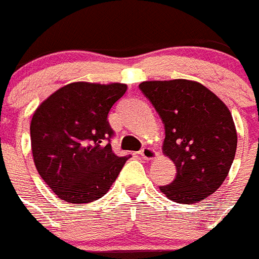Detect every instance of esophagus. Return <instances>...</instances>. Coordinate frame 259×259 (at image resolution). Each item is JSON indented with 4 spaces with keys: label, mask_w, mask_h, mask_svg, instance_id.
Wrapping results in <instances>:
<instances>
[{
    "label": "esophagus",
    "mask_w": 259,
    "mask_h": 259,
    "mask_svg": "<svg viewBox=\"0 0 259 259\" xmlns=\"http://www.w3.org/2000/svg\"><path fill=\"white\" fill-rule=\"evenodd\" d=\"M140 155L142 156L143 159L151 160V159H155L156 156H158V153H156L154 149H151V147H145V149H142L140 151Z\"/></svg>",
    "instance_id": "esophagus-1"
}]
</instances>
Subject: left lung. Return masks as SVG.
I'll return each instance as SVG.
<instances>
[{"mask_svg": "<svg viewBox=\"0 0 259 259\" xmlns=\"http://www.w3.org/2000/svg\"><path fill=\"white\" fill-rule=\"evenodd\" d=\"M140 89L164 123L163 153L177 167V178L160 192L180 204L207 199L224 183L236 155L232 113L197 81H143Z\"/></svg>", "mask_w": 259, "mask_h": 259, "instance_id": "8db88e82", "label": "left lung"}]
</instances>
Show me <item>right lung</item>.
<instances>
[{"label": "right lung", "instance_id": "obj_1", "mask_svg": "<svg viewBox=\"0 0 259 259\" xmlns=\"http://www.w3.org/2000/svg\"><path fill=\"white\" fill-rule=\"evenodd\" d=\"M121 82L77 81L36 108L30 125L36 170L56 196L72 204L103 197L129 156L113 153L112 106L125 95Z\"/></svg>", "mask_w": 259, "mask_h": 259}]
</instances>
